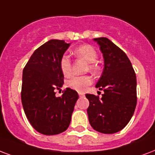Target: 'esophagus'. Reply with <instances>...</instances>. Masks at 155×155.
<instances>
[{"label":"esophagus","mask_w":155,"mask_h":155,"mask_svg":"<svg viewBox=\"0 0 155 155\" xmlns=\"http://www.w3.org/2000/svg\"><path fill=\"white\" fill-rule=\"evenodd\" d=\"M79 96H80V97H84V93L80 92V93H79Z\"/></svg>","instance_id":"1"}]
</instances>
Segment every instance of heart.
<instances>
[{"label":"heart","instance_id":"heart-1","mask_svg":"<svg viewBox=\"0 0 155 155\" xmlns=\"http://www.w3.org/2000/svg\"><path fill=\"white\" fill-rule=\"evenodd\" d=\"M73 54L78 58H83L86 62H88V69L90 71H95L97 70V66L94 62L97 58V54L96 49L93 46L89 45H84L78 47L73 51ZM60 70L65 77H68L71 74V62L68 57L64 55L62 57L60 60ZM92 83V79L88 75H83V76H72L67 81V86L73 90L78 92H84L86 90L88 85Z\"/></svg>","mask_w":155,"mask_h":155}]
</instances>
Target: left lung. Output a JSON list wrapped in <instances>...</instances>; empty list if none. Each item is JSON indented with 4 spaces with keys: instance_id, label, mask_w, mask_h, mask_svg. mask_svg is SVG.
Masks as SVG:
<instances>
[{
    "instance_id": "1",
    "label": "left lung",
    "mask_w": 155,
    "mask_h": 155,
    "mask_svg": "<svg viewBox=\"0 0 155 155\" xmlns=\"http://www.w3.org/2000/svg\"><path fill=\"white\" fill-rule=\"evenodd\" d=\"M100 45L104 69L96 84L102 97L86 94L88 120L94 130L112 134L122 130L137 106V78L132 63L122 49L106 37L93 39Z\"/></svg>"
}]
</instances>
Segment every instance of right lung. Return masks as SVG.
<instances>
[{
  "label": "right lung",
  "instance_id": "right-lung-1",
  "mask_svg": "<svg viewBox=\"0 0 155 155\" xmlns=\"http://www.w3.org/2000/svg\"><path fill=\"white\" fill-rule=\"evenodd\" d=\"M70 45L64 41H47L34 51L22 71V107L31 126L44 135H56L68 128L79 98L70 88L61 97L55 96L64 84L60 60Z\"/></svg>",
  "mask_w": 155,
  "mask_h": 155
}]
</instances>
